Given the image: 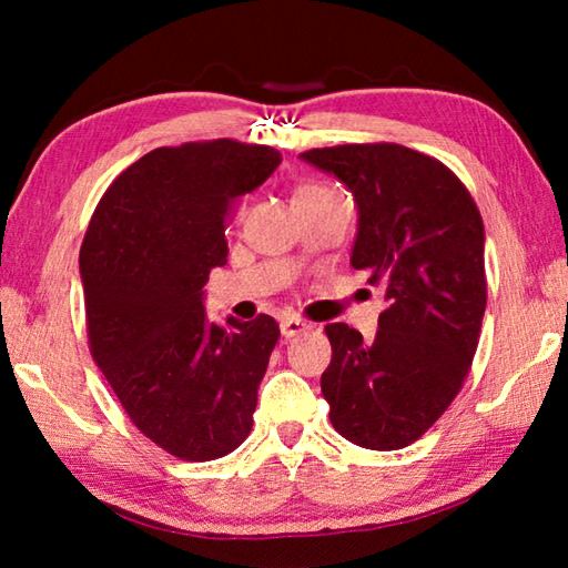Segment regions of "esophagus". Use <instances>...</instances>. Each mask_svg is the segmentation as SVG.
<instances>
[{
	"instance_id": "34e87169",
	"label": "esophagus",
	"mask_w": 568,
	"mask_h": 568,
	"mask_svg": "<svg viewBox=\"0 0 568 568\" xmlns=\"http://www.w3.org/2000/svg\"><path fill=\"white\" fill-rule=\"evenodd\" d=\"M307 328H311V325H307V323L301 321V318H285V321H281L283 338H295V335L305 333Z\"/></svg>"
}]
</instances>
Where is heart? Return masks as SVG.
Instances as JSON below:
<instances>
[{
    "label": "heart",
    "instance_id": "obj_1",
    "mask_svg": "<svg viewBox=\"0 0 568 568\" xmlns=\"http://www.w3.org/2000/svg\"><path fill=\"white\" fill-rule=\"evenodd\" d=\"M311 190H318V187H301L295 192V195H303V192H311Z\"/></svg>",
    "mask_w": 568,
    "mask_h": 568
}]
</instances>
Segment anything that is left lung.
Wrapping results in <instances>:
<instances>
[{
	"label": "left lung",
	"instance_id": "1",
	"mask_svg": "<svg viewBox=\"0 0 568 568\" xmlns=\"http://www.w3.org/2000/svg\"><path fill=\"white\" fill-rule=\"evenodd\" d=\"M301 158L353 192L361 217L351 265L388 301L373 341L325 325L331 423L355 446L406 448L444 416L474 363L486 311L484 220L454 170L396 142Z\"/></svg>",
	"mask_w": 568,
	"mask_h": 568
}]
</instances>
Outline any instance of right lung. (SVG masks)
I'll return each mask as SVG.
<instances>
[{
  "label": "right lung",
  "instance_id": "right-lung-1",
  "mask_svg": "<svg viewBox=\"0 0 568 568\" xmlns=\"http://www.w3.org/2000/svg\"><path fill=\"white\" fill-rule=\"evenodd\" d=\"M281 152L230 138L158 148L122 170L80 250L94 363L130 420L180 460H215L250 436L281 338L271 315L207 323L203 285L227 263L230 200Z\"/></svg>",
  "mask_w": 568,
  "mask_h": 568
}]
</instances>
